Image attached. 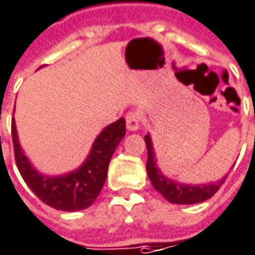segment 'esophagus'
Masks as SVG:
<instances>
[{"instance_id": "obj_1", "label": "esophagus", "mask_w": 255, "mask_h": 255, "mask_svg": "<svg viewBox=\"0 0 255 255\" xmlns=\"http://www.w3.org/2000/svg\"><path fill=\"white\" fill-rule=\"evenodd\" d=\"M126 123H127L128 131H136V129L139 128V124H141L139 114L135 113V112H129V113L126 116Z\"/></svg>"}]
</instances>
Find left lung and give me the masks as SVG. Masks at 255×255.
Listing matches in <instances>:
<instances>
[{
	"label": "left lung",
	"mask_w": 255,
	"mask_h": 255,
	"mask_svg": "<svg viewBox=\"0 0 255 255\" xmlns=\"http://www.w3.org/2000/svg\"><path fill=\"white\" fill-rule=\"evenodd\" d=\"M145 143H146V149H148V162H146L148 177H149L153 188L162 194L171 204L190 205V204H198L202 201L209 200L221 188V186L228 177V176H225L221 180H218L216 183H209V184H195L194 186V184L178 183L176 180L166 177L159 169V166L156 164V153L153 150L149 134L145 135Z\"/></svg>",
	"instance_id": "left-lung-1"
}]
</instances>
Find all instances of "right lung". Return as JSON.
I'll return each mask as SVG.
<instances>
[{
	"label": "right lung",
	"instance_id": "1",
	"mask_svg": "<svg viewBox=\"0 0 255 255\" xmlns=\"http://www.w3.org/2000/svg\"><path fill=\"white\" fill-rule=\"evenodd\" d=\"M126 135V120L120 119L98 135L91 153L81 167L62 176H44L36 170L19 145L15 120H12V142L15 160L22 178L48 207L75 212L91 207L103 188L114 150Z\"/></svg>",
	"mask_w": 255,
	"mask_h": 255
}]
</instances>
